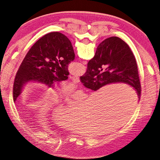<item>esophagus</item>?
I'll return each instance as SVG.
<instances>
[{
  "label": "esophagus",
  "instance_id": "obj_1",
  "mask_svg": "<svg viewBox=\"0 0 160 160\" xmlns=\"http://www.w3.org/2000/svg\"><path fill=\"white\" fill-rule=\"evenodd\" d=\"M72 81L74 82V83H79V77H77V76H74V77H72Z\"/></svg>",
  "mask_w": 160,
  "mask_h": 160
}]
</instances>
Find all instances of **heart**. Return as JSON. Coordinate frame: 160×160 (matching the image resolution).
Masks as SVG:
<instances>
[{"instance_id": "obj_1", "label": "heart", "mask_w": 160, "mask_h": 160, "mask_svg": "<svg viewBox=\"0 0 160 160\" xmlns=\"http://www.w3.org/2000/svg\"><path fill=\"white\" fill-rule=\"evenodd\" d=\"M67 90H70V88H67ZM61 99V95L59 91H53L46 97L45 101L47 105H54L59 103Z\"/></svg>"}]
</instances>
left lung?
Wrapping results in <instances>:
<instances>
[{
    "label": "left lung",
    "mask_w": 160,
    "mask_h": 160,
    "mask_svg": "<svg viewBox=\"0 0 160 160\" xmlns=\"http://www.w3.org/2000/svg\"><path fill=\"white\" fill-rule=\"evenodd\" d=\"M75 59L70 40L59 32H52L39 38L27 53L14 81L12 96L15 101L23 85L30 80L49 87L68 79L67 65Z\"/></svg>",
    "instance_id": "1"
}]
</instances>
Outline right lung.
<instances>
[{
	"label": "right lung",
	"instance_id": "1",
	"mask_svg": "<svg viewBox=\"0 0 160 160\" xmlns=\"http://www.w3.org/2000/svg\"><path fill=\"white\" fill-rule=\"evenodd\" d=\"M85 88L96 91L105 85L117 82L128 83L141 97L138 65L133 53L122 38L111 37L101 42L87 71L80 77Z\"/></svg>",
	"mask_w": 160,
	"mask_h": 160
}]
</instances>
